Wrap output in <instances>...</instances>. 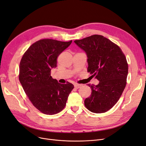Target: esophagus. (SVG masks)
<instances>
[{
  "mask_svg": "<svg viewBox=\"0 0 146 146\" xmlns=\"http://www.w3.org/2000/svg\"><path fill=\"white\" fill-rule=\"evenodd\" d=\"M81 86H82L81 84H74V88H75V89H78V88H80Z\"/></svg>",
  "mask_w": 146,
  "mask_h": 146,
  "instance_id": "obj_1",
  "label": "esophagus"
}]
</instances>
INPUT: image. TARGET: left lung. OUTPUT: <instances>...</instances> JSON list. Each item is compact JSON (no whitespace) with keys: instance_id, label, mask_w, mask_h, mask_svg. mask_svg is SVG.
Returning a JSON list of instances; mask_svg holds the SVG:
<instances>
[{"instance_id":"8db88e82","label":"left lung","mask_w":146,"mask_h":146,"mask_svg":"<svg viewBox=\"0 0 146 146\" xmlns=\"http://www.w3.org/2000/svg\"><path fill=\"white\" fill-rule=\"evenodd\" d=\"M86 52L88 72L100 82L89 84L91 95L84 100L89 111L100 113L107 112L117 103L126 85L128 64L120 48L108 38L93 35L74 41Z\"/></svg>"}]
</instances>
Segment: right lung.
Segmentation results:
<instances>
[{
  "mask_svg": "<svg viewBox=\"0 0 146 146\" xmlns=\"http://www.w3.org/2000/svg\"><path fill=\"white\" fill-rule=\"evenodd\" d=\"M71 43L40 40L21 59L19 81L30 101L43 113L54 115L62 111L74 88L72 83L60 84L51 76V69L57 67L58 56Z\"/></svg>",
  "mask_w": 146,
  "mask_h": 146,
  "instance_id": "add662e5",
  "label": "right lung"
}]
</instances>
